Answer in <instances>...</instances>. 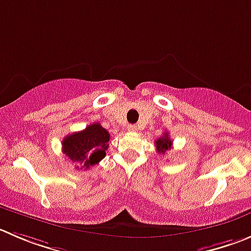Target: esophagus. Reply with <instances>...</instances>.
<instances>
[{"label":"esophagus","mask_w":251,"mask_h":251,"mask_svg":"<svg viewBox=\"0 0 251 251\" xmlns=\"http://www.w3.org/2000/svg\"><path fill=\"white\" fill-rule=\"evenodd\" d=\"M127 129L129 130V132H135V130H137V126H135V124H130V126H128Z\"/></svg>","instance_id":"obj_1"}]
</instances>
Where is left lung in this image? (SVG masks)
Instances as JSON below:
<instances>
[{"label": "left lung", "mask_w": 251, "mask_h": 251, "mask_svg": "<svg viewBox=\"0 0 251 251\" xmlns=\"http://www.w3.org/2000/svg\"><path fill=\"white\" fill-rule=\"evenodd\" d=\"M171 145H173V140L169 137L168 132L164 133L163 137H160L159 139L155 140V147H156V151L159 154H165L168 150L171 149Z\"/></svg>", "instance_id": "obj_1"}]
</instances>
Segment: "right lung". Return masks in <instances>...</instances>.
I'll return each instance as SVG.
<instances>
[{"mask_svg":"<svg viewBox=\"0 0 251 251\" xmlns=\"http://www.w3.org/2000/svg\"><path fill=\"white\" fill-rule=\"evenodd\" d=\"M109 133L100 123H92L81 132L64 138L63 152L81 169H90L106 156ZM77 166V168H78Z\"/></svg>","mask_w":251,"mask_h":251,"instance_id":"right-lung-1","label":"right lung"}]
</instances>
